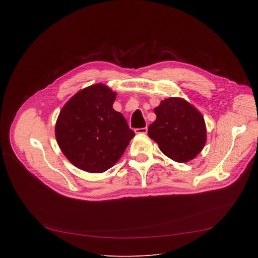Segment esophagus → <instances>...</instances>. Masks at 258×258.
I'll use <instances>...</instances> for the list:
<instances>
[{"mask_svg":"<svg viewBox=\"0 0 258 258\" xmlns=\"http://www.w3.org/2000/svg\"><path fill=\"white\" fill-rule=\"evenodd\" d=\"M147 132H148V128H147V127L136 128V130H135V133H136V134H143V135H145V134H147Z\"/></svg>","mask_w":258,"mask_h":258,"instance_id":"obj_1","label":"esophagus"}]
</instances>
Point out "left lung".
I'll list each match as a JSON object with an SVG mask.
<instances>
[{
    "mask_svg": "<svg viewBox=\"0 0 258 258\" xmlns=\"http://www.w3.org/2000/svg\"><path fill=\"white\" fill-rule=\"evenodd\" d=\"M148 135L164 155L176 162L194 159L206 143V125L198 110L181 98H168L154 109Z\"/></svg>",
    "mask_w": 258,
    "mask_h": 258,
    "instance_id": "1",
    "label": "left lung"
}]
</instances>
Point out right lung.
Here are the masks:
<instances>
[{
  "mask_svg": "<svg viewBox=\"0 0 258 258\" xmlns=\"http://www.w3.org/2000/svg\"><path fill=\"white\" fill-rule=\"evenodd\" d=\"M116 93L96 84L73 96L57 118L55 136L66 158L80 169L104 172L122 156L135 133L112 105Z\"/></svg>",
  "mask_w": 258,
  "mask_h": 258,
  "instance_id": "1",
  "label": "right lung"
}]
</instances>
